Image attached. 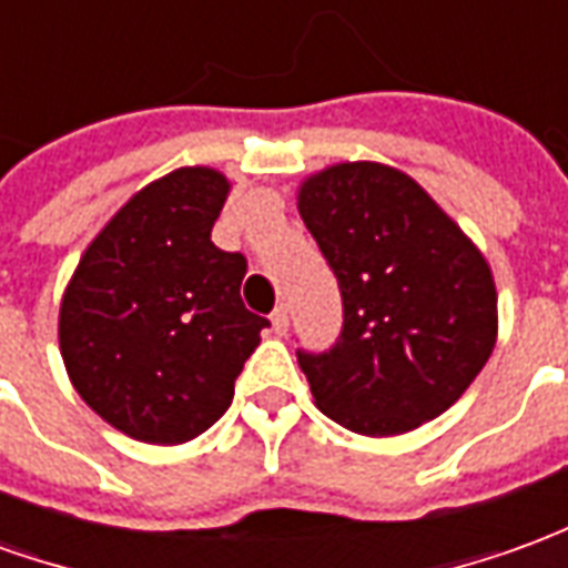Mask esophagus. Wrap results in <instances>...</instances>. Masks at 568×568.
<instances>
[{"label": "esophagus", "mask_w": 568, "mask_h": 568, "mask_svg": "<svg viewBox=\"0 0 568 568\" xmlns=\"http://www.w3.org/2000/svg\"><path fill=\"white\" fill-rule=\"evenodd\" d=\"M271 325H273V332H276V334L288 332V310H285L283 304H280V307L271 313Z\"/></svg>", "instance_id": "obj_1"}]
</instances>
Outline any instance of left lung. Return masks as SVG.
<instances>
[{
	"label": "left lung",
	"mask_w": 568,
	"mask_h": 568,
	"mask_svg": "<svg viewBox=\"0 0 568 568\" xmlns=\"http://www.w3.org/2000/svg\"><path fill=\"white\" fill-rule=\"evenodd\" d=\"M297 212L337 276L344 328L297 365L325 417L368 438L440 417L496 346L480 248L402 170L346 161L310 175Z\"/></svg>",
	"instance_id": "left-lung-1"
}]
</instances>
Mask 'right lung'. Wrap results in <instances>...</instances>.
Listing matches in <instances>:
<instances>
[{
  "label": "right lung",
  "instance_id": "right-lung-1",
  "mask_svg": "<svg viewBox=\"0 0 568 568\" xmlns=\"http://www.w3.org/2000/svg\"><path fill=\"white\" fill-rule=\"evenodd\" d=\"M231 182L182 166L84 248L60 304V356L91 410L145 444H185L222 417L271 322L243 307L246 258L210 240Z\"/></svg>",
  "mask_w": 568,
  "mask_h": 568
}]
</instances>
